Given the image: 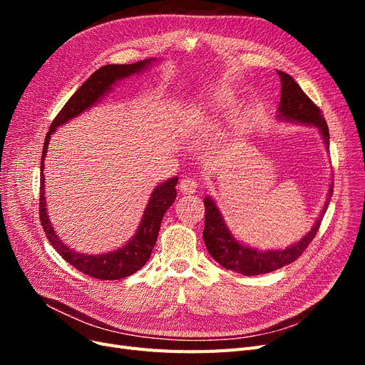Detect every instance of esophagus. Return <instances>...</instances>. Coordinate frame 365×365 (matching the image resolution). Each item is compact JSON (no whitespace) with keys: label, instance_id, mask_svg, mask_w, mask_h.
<instances>
[{"label":"esophagus","instance_id":"obj_1","mask_svg":"<svg viewBox=\"0 0 365 365\" xmlns=\"http://www.w3.org/2000/svg\"><path fill=\"white\" fill-rule=\"evenodd\" d=\"M197 187H200V184H197V181L195 178H189V176H185V178H182L180 181V190L185 195H190V193H195L197 190Z\"/></svg>","mask_w":365,"mask_h":365}]
</instances>
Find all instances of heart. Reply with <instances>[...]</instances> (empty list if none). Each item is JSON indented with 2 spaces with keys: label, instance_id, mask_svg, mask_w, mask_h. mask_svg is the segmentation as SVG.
<instances>
[{
  "label": "heart",
  "instance_id": "heart-1",
  "mask_svg": "<svg viewBox=\"0 0 365 365\" xmlns=\"http://www.w3.org/2000/svg\"><path fill=\"white\" fill-rule=\"evenodd\" d=\"M228 103H230V96H228L227 93H219V94H216V96L212 98V102H210V105L216 106V108H222V106H225V105H228Z\"/></svg>",
  "mask_w": 365,
  "mask_h": 365
}]
</instances>
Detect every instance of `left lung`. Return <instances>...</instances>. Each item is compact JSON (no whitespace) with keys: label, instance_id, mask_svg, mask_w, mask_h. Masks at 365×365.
<instances>
[{"label":"left lung","instance_id":"8db88e82","mask_svg":"<svg viewBox=\"0 0 365 365\" xmlns=\"http://www.w3.org/2000/svg\"><path fill=\"white\" fill-rule=\"evenodd\" d=\"M280 82H282V98H280V108L279 113L280 117L286 120L298 121V123H307L314 125L319 129L323 135L326 146H329V128L326 120L319 109L311 98H309L304 91L302 90L298 83L292 79L289 74L279 71ZM334 192V185H330L327 202L323 207L322 216L317 219L314 228L309 233L289 248H284L280 251H256L242 244L231 236L227 225L224 224L222 216H220L216 204L212 197H205L204 207H205V227H204V242L207 245L208 252L212 257L224 267L225 269L239 272L242 275H259L267 274L275 269H280L282 267L292 263L302 256L309 244L314 240L317 231L322 225V219L326 213V208L329 205L330 193Z\"/></svg>","mask_w":365,"mask_h":365}]
</instances>
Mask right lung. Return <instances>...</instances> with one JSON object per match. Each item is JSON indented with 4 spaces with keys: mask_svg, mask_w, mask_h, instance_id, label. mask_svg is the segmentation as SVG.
Instances as JSON below:
<instances>
[{
    "mask_svg": "<svg viewBox=\"0 0 365 365\" xmlns=\"http://www.w3.org/2000/svg\"><path fill=\"white\" fill-rule=\"evenodd\" d=\"M150 61H140L135 63H123V65H105V67L94 71L88 81L77 90L70 101L65 103L61 109L59 114L54 117L53 123L46 135L43 141V150L41 158V192H39V219L41 225L46 231V236L50 240V244L54 247L63 260H67L70 264L86 275H91L93 279L98 280H118L125 279L128 275H132L145 267L146 262L150 257V252L155 247V242L158 237V231L164 213L168 208L173 204L176 197V184L178 178L168 180L165 182L160 184L155 190H153L149 204L143 215L141 224L137 230V235L129 240L128 244L113 252L102 254V256H85L73 250L67 245L54 233L53 227L50 225V220L47 216V205L46 197H43V158H46L47 148L50 135L58 126L67 123L73 117L82 114L85 109L93 106L98 98H101L106 91L111 90V86L123 77H129L132 74L140 73L146 67Z\"/></svg>",
    "mask_w": 365,
    "mask_h": 365,
    "instance_id": "obj_1",
    "label": "right lung"
}]
</instances>
